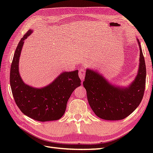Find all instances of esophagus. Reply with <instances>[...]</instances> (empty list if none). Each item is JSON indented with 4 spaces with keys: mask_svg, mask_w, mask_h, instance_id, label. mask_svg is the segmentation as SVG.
Segmentation results:
<instances>
[{
    "mask_svg": "<svg viewBox=\"0 0 153 153\" xmlns=\"http://www.w3.org/2000/svg\"><path fill=\"white\" fill-rule=\"evenodd\" d=\"M85 75V69H80V71H79V77L81 79L82 82L84 80Z\"/></svg>",
    "mask_w": 153,
    "mask_h": 153,
    "instance_id": "esophagus-1",
    "label": "esophagus"
}]
</instances>
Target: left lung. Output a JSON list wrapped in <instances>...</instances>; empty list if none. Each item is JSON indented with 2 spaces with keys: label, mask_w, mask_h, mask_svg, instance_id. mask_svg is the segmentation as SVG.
<instances>
[{
  "label": "left lung",
  "mask_w": 153,
  "mask_h": 153,
  "mask_svg": "<svg viewBox=\"0 0 153 153\" xmlns=\"http://www.w3.org/2000/svg\"><path fill=\"white\" fill-rule=\"evenodd\" d=\"M139 66L135 79L127 86L115 85L95 69H86L83 85L88 102L98 117L108 121L128 117L140 103L145 91L146 68L140 41Z\"/></svg>",
  "instance_id": "8db88e82"
}]
</instances>
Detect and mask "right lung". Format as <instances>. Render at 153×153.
Masks as SVG:
<instances>
[{
	"mask_svg": "<svg viewBox=\"0 0 153 153\" xmlns=\"http://www.w3.org/2000/svg\"><path fill=\"white\" fill-rule=\"evenodd\" d=\"M33 32L30 29L21 39L16 48L11 66L10 85L18 107L23 114L36 121L46 122L61 119L66 111L69 98L81 80L78 70L62 72L43 87L26 84L19 72V60L24 41Z\"/></svg>",
	"mask_w": 153,
	"mask_h": 153,
	"instance_id": "1",
	"label": "right lung"
}]
</instances>
